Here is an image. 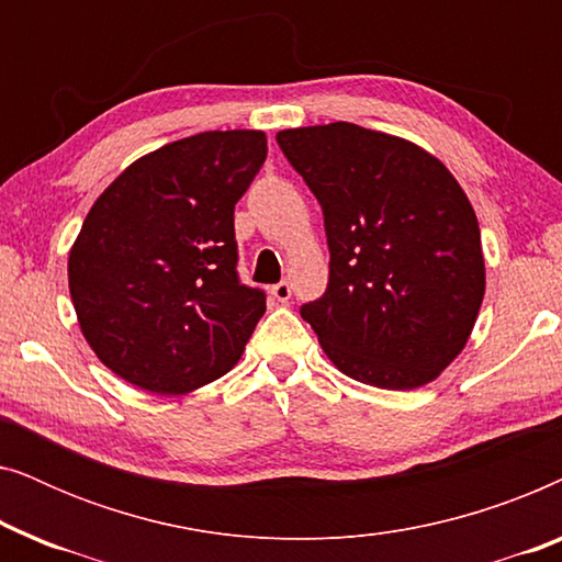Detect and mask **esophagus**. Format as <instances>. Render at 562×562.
<instances>
[{"mask_svg":"<svg viewBox=\"0 0 562 562\" xmlns=\"http://www.w3.org/2000/svg\"><path fill=\"white\" fill-rule=\"evenodd\" d=\"M271 294H273L276 302L286 304L289 299H291V283L289 281H279V283H276V286H271Z\"/></svg>","mask_w":562,"mask_h":562,"instance_id":"obj_1","label":"esophagus"}]
</instances>
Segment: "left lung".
<instances>
[{
    "instance_id": "obj_1",
    "label": "left lung",
    "mask_w": 562,
    "mask_h": 562,
    "mask_svg": "<svg viewBox=\"0 0 562 562\" xmlns=\"http://www.w3.org/2000/svg\"><path fill=\"white\" fill-rule=\"evenodd\" d=\"M325 214L329 281L302 317L345 375L406 391L465 348L486 266L465 191L435 156L352 122L281 130Z\"/></svg>"
}]
</instances>
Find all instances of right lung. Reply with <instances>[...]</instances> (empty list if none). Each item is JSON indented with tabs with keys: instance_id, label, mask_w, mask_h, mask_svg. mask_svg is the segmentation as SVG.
Returning a JSON list of instances; mask_svg holds the SVG:
<instances>
[{
	"instance_id": "right-lung-1",
	"label": "right lung",
	"mask_w": 562,
	"mask_h": 562,
	"mask_svg": "<svg viewBox=\"0 0 562 562\" xmlns=\"http://www.w3.org/2000/svg\"><path fill=\"white\" fill-rule=\"evenodd\" d=\"M260 130H214L137 158L102 191L68 252V289L97 358L179 396L225 375L266 312L237 276L235 204L263 166Z\"/></svg>"
}]
</instances>
